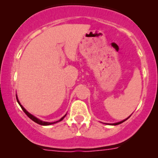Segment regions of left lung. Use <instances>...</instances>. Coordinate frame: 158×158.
<instances>
[{"mask_svg": "<svg viewBox=\"0 0 158 158\" xmlns=\"http://www.w3.org/2000/svg\"><path fill=\"white\" fill-rule=\"evenodd\" d=\"M128 118H127V119H128ZM127 119H125V120H124V121H122V122H118V123H114V124H111V125H119V124H121V123H122V122H125V121H126V120H127Z\"/></svg>", "mask_w": 158, "mask_h": 158, "instance_id": "left-lung-1", "label": "left lung"}]
</instances>
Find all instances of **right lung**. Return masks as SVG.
Returning a JSON list of instances; mask_svg holds the SVG:
<instances>
[{"label":"right lung","mask_w":158,"mask_h":158,"mask_svg":"<svg viewBox=\"0 0 158 158\" xmlns=\"http://www.w3.org/2000/svg\"><path fill=\"white\" fill-rule=\"evenodd\" d=\"M17 102L19 103V105H20V107H21L22 110H23V111H24V113H25V114H26L27 115L28 117H29L31 119V120H33V122H36V123H37V124H39V125H52V124H55V123H56V122H60V121H62V120H63V119L64 118L66 117V114H65V115L63 116V118H60V120H59V121H57V122H43V121H41V120H39V119H38V118H36V117H34V116H33V115H32L31 114H30V113L28 112V111H27V110L25 109L24 108H23V106H21V105H20V103L19 102V101H18V99H17Z\"/></svg>","instance_id":"obj_1"}]
</instances>
